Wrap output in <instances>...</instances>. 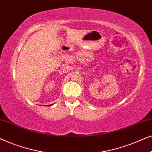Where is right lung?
Wrapping results in <instances>:
<instances>
[{
  "label": "right lung",
  "instance_id": "right-lung-1",
  "mask_svg": "<svg viewBox=\"0 0 152 152\" xmlns=\"http://www.w3.org/2000/svg\"><path fill=\"white\" fill-rule=\"evenodd\" d=\"M50 105H51V104H50Z\"/></svg>",
  "mask_w": 152,
  "mask_h": 152
}]
</instances>
